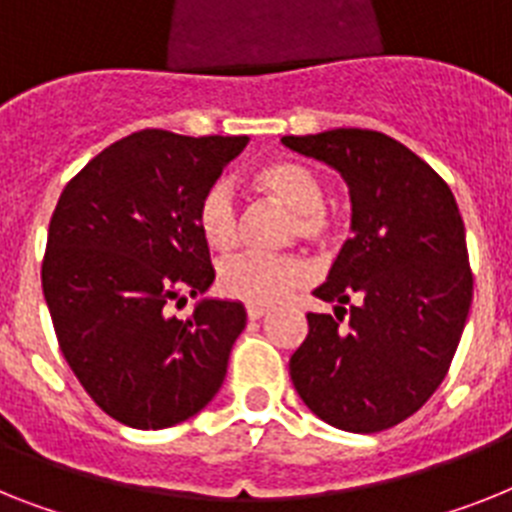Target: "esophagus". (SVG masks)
I'll return each mask as SVG.
<instances>
[{"mask_svg":"<svg viewBox=\"0 0 512 512\" xmlns=\"http://www.w3.org/2000/svg\"><path fill=\"white\" fill-rule=\"evenodd\" d=\"M268 315V307L265 304H247V317L249 320H260V317Z\"/></svg>","mask_w":512,"mask_h":512,"instance_id":"obj_1","label":"esophagus"}]
</instances>
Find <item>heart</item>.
I'll list each match as a JSON object with an SVG mask.
<instances>
[{"label":"heart","mask_w":512,"mask_h":512,"mask_svg":"<svg viewBox=\"0 0 512 512\" xmlns=\"http://www.w3.org/2000/svg\"><path fill=\"white\" fill-rule=\"evenodd\" d=\"M255 184L294 213L291 236L309 244L328 242L333 218L325 210V184L299 161H270L255 171ZM197 229L210 249L226 252L239 239V210L229 184H213L197 205ZM312 270L296 255H236L218 268L221 294L247 304H276L307 286Z\"/></svg>","instance_id":"obj_1"}]
</instances>
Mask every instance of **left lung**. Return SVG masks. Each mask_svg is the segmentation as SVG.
Returning a JSON list of instances; mask_svg holds the SVG:
<instances>
[{
	"mask_svg": "<svg viewBox=\"0 0 512 512\" xmlns=\"http://www.w3.org/2000/svg\"><path fill=\"white\" fill-rule=\"evenodd\" d=\"M281 143L343 176L354 231L315 289L336 302V317L309 312L291 382L322 422L382 432L422 409L458 349L474 296L463 218L442 176L382 132L351 127Z\"/></svg>",
	"mask_w": 512,
	"mask_h": 512,
	"instance_id": "1",
	"label": "left lung"
}]
</instances>
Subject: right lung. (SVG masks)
Returning <instances> with one entry per match:
<instances>
[{
	"mask_svg": "<svg viewBox=\"0 0 512 512\" xmlns=\"http://www.w3.org/2000/svg\"><path fill=\"white\" fill-rule=\"evenodd\" d=\"M249 137L143 130L101 150L64 187L41 265L59 349L88 395L135 429L174 427L223 385L242 302H169L216 278L197 205Z\"/></svg>",
	"mask_w": 512,
	"mask_h": 512,
	"instance_id": "add662e5",
	"label": "right lung"
}]
</instances>
